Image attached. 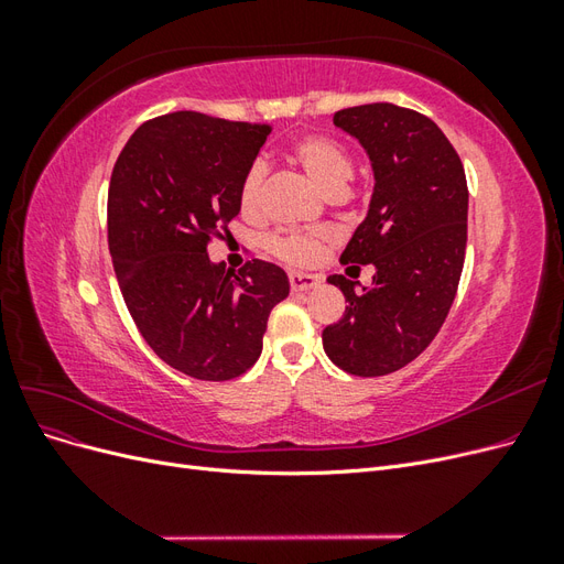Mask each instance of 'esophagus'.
Segmentation results:
<instances>
[{
    "instance_id": "1",
    "label": "esophagus",
    "mask_w": 564,
    "mask_h": 564,
    "mask_svg": "<svg viewBox=\"0 0 564 564\" xmlns=\"http://www.w3.org/2000/svg\"><path fill=\"white\" fill-rule=\"evenodd\" d=\"M317 284H319L317 275H305V272H289V286H292L294 294L308 292V289H313Z\"/></svg>"
}]
</instances>
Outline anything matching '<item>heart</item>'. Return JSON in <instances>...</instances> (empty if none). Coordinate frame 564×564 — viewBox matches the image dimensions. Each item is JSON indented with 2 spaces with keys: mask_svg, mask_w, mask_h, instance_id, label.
I'll return each mask as SVG.
<instances>
[{
  "mask_svg": "<svg viewBox=\"0 0 564 564\" xmlns=\"http://www.w3.org/2000/svg\"><path fill=\"white\" fill-rule=\"evenodd\" d=\"M289 158H292L303 174L308 176L324 195L338 197L346 193V185L352 176V158L348 150L336 143L329 135L322 133H305L299 141H294L292 150H289ZM265 169L263 164L249 166L240 183V209L242 214L251 216L259 209L261 202V187H263ZM268 251L275 253L278 259L294 263V265H308L315 263L324 247L329 245V232L327 230H305V232H275L268 237Z\"/></svg>",
  "mask_w": 564,
  "mask_h": 564,
  "instance_id": "heart-1",
  "label": "heart"
}]
</instances>
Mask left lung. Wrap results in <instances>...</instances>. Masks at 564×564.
<instances>
[{
  "mask_svg": "<svg viewBox=\"0 0 564 564\" xmlns=\"http://www.w3.org/2000/svg\"><path fill=\"white\" fill-rule=\"evenodd\" d=\"M334 124L362 143L377 181L340 263L377 272L362 292L344 275L327 278L348 305L322 346L352 377H386L431 346L454 303L468 240L466 172L447 135L416 110L355 106Z\"/></svg>",
  "mask_w": 564,
  "mask_h": 564,
  "instance_id": "1",
  "label": "left lung"
}]
</instances>
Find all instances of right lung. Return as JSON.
<instances>
[{"instance_id": "obj_1", "label": "right lung", "mask_w": 564, "mask_h": 564, "mask_svg": "<svg viewBox=\"0 0 564 564\" xmlns=\"http://www.w3.org/2000/svg\"><path fill=\"white\" fill-rule=\"evenodd\" d=\"M270 124L181 110L148 119L119 152L108 191V245L127 308L169 367L230 381L263 350L286 272L251 259L212 263L207 245L240 214V183Z\"/></svg>"}]
</instances>
